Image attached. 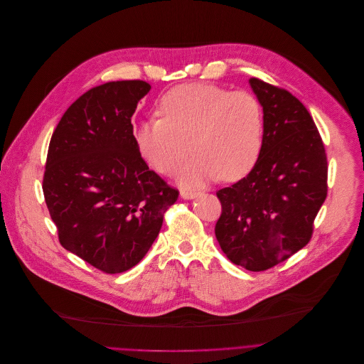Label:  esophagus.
I'll return each mask as SVG.
<instances>
[{
    "label": "esophagus",
    "mask_w": 364,
    "mask_h": 364,
    "mask_svg": "<svg viewBox=\"0 0 364 364\" xmlns=\"http://www.w3.org/2000/svg\"><path fill=\"white\" fill-rule=\"evenodd\" d=\"M200 192L199 191H189V189H182L181 191V196L185 199H193L196 196H199Z\"/></svg>",
    "instance_id": "34e87169"
}]
</instances>
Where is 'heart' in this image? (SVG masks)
Returning <instances> with one entry per match:
<instances>
[{"mask_svg": "<svg viewBox=\"0 0 364 364\" xmlns=\"http://www.w3.org/2000/svg\"><path fill=\"white\" fill-rule=\"evenodd\" d=\"M161 117L143 122L136 132L141 156L161 175L181 173L183 185L212 179L237 181L257 164L264 141V109L250 92L216 85L178 86L159 102Z\"/></svg>", "mask_w": 364, "mask_h": 364, "instance_id": "heart-1", "label": "heart"}]
</instances>
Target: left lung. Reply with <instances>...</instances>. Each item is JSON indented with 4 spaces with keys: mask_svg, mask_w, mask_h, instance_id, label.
<instances>
[{
    "mask_svg": "<svg viewBox=\"0 0 364 364\" xmlns=\"http://www.w3.org/2000/svg\"><path fill=\"white\" fill-rule=\"evenodd\" d=\"M264 141L251 172L216 192L223 212L215 235L224 254L250 271H265L306 247L327 196V155L306 106L257 77Z\"/></svg>",
    "mask_w": 364,
    "mask_h": 364,
    "instance_id": "obj_1",
    "label": "left lung"
}]
</instances>
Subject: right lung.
<instances>
[{"mask_svg": "<svg viewBox=\"0 0 364 364\" xmlns=\"http://www.w3.org/2000/svg\"><path fill=\"white\" fill-rule=\"evenodd\" d=\"M151 90L110 82L73 103L53 132L44 199L63 248L105 274L134 267L156 240L179 196L141 158L132 116Z\"/></svg>", "mask_w": 364, "mask_h": 364, "instance_id": "obj_1", "label": "right lung"}]
</instances>
